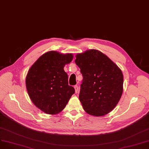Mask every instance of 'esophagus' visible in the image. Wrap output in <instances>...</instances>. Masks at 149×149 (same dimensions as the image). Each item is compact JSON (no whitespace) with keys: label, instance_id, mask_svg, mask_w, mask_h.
I'll return each mask as SVG.
<instances>
[{"label":"esophagus","instance_id":"esophagus-1","mask_svg":"<svg viewBox=\"0 0 149 149\" xmlns=\"http://www.w3.org/2000/svg\"><path fill=\"white\" fill-rule=\"evenodd\" d=\"M74 88H75V93H77L78 92V90H79V87L77 85H75L74 86Z\"/></svg>","mask_w":149,"mask_h":149}]
</instances>
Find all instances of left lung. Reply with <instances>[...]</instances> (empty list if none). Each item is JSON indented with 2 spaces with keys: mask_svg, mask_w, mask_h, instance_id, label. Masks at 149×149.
Wrapping results in <instances>:
<instances>
[{
  "mask_svg": "<svg viewBox=\"0 0 149 149\" xmlns=\"http://www.w3.org/2000/svg\"><path fill=\"white\" fill-rule=\"evenodd\" d=\"M83 76L79 100L86 113L95 116L109 113L116 106L123 91L121 70L98 50L89 49L75 56Z\"/></svg>",
  "mask_w": 149,
  "mask_h": 149,
  "instance_id": "left-lung-1",
  "label": "left lung"
}]
</instances>
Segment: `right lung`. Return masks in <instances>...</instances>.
<instances>
[{
  "label": "right lung",
  "instance_id": "1",
  "mask_svg": "<svg viewBox=\"0 0 149 149\" xmlns=\"http://www.w3.org/2000/svg\"><path fill=\"white\" fill-rule=\"evenodd\" d=\"M73 59L72 54L47 52L32 65L26 77L28 95L35 106L49 114H56L65 107L74 93L69 85L65 64Z\"/></svg>",
  "mask_w": 149,
  "mask_h": 149
}]
</instances>
